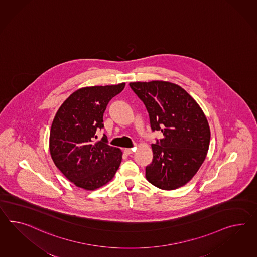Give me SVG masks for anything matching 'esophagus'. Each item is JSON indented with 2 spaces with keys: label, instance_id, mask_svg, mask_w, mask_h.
<instances>
[{
  "label": "esophagus",
  "instance_id": "obj_1",
  "mask_svg": "<svg viewBox=\"0 0 257 257\" xmlns=\"http://www.w3.org/2000/svg\"><path fill=\"white\" fill-rule=\"evenodd\" d=\"M135 149H136L135 147L134 148H125L124 152H125V155H132V153L135 151Z\"/></svg>",
  "mask_w": 257,
  "mask_h": 257
}]
</instances>
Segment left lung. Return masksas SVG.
I'll return each instance as SVG.
<instances>
[{
	"label": "left lung",
	"mask_w": 257,
	"mask_h": 257,
	"mask_svg": "<svg viewBox=\"0 0 257 257\" xmlns=\"http://www.w3.org/2000/svg\"><path fill=\"white\" fill-rule=\"evenodd\" d=\"M130 86L144 102L152 131L163 133L152 145L146 179L160 189H177L194 177L207 156L211 132L204 112L184 88L170 82H134Z\"/></svg>",
	"instance_id": "1"
}]
</instances>
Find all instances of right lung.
<instances>
[{"label":"right lung","instance_id":"obj_1","mask_svg":"<svg viewBox=\"0 0 257 257\" xmlns=\"http://www.w3.org/2000/svg\"><path fill=\"white\" fill-rule=\"evenodd\" d=\"M125 83L114 86L83 87L59 107L53 120L49 149L55 165L76 186L95 190L109 183L122 160L119 148L100 141L96 132L103 128V113L109 101Z\"/></svg>","mask_w":257,"mask_h":257}]
</instances>
